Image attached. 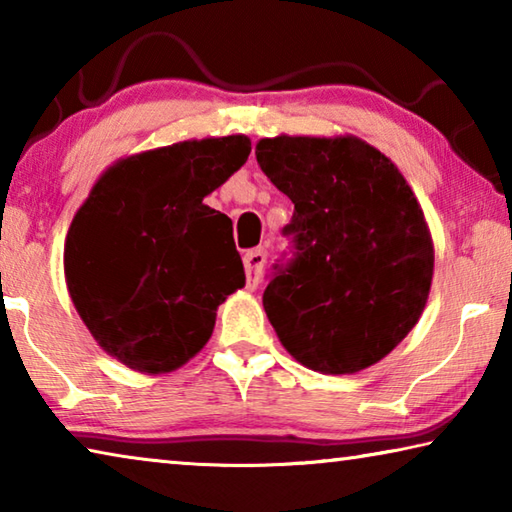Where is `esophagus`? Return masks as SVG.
Here are the masks:
<instances>
[{
  "label": "esophagus",
  "mask_w": 512,
  "mask_h": 512,
  "mask_svg": "<svg viewBox=\"0 0 512 512\" xmlns=\"http://www.w3.org/2000/svg\"><path fill=\"white\" fill-rule=\"evenodd\" d=\"M266 264V250L264 248H253L244 255V268H246V277H248V287L255 289L259 284V277H262Z\"/></svg>",
  "instance_id": "34e87169"
}]
</instances>
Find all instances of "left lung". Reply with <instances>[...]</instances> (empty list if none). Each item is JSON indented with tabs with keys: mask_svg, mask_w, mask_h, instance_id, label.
Returning <instances> with one entry per match:
<instances>
[{
	"mask_svg": "<svg viewBox=\"0 0 512 512\" xmlns=\"http://www.w3.org/2000/svg\"><path fill=\"white\" fill-rule=\"evenodd\" d=\"M255 155L293 203V257L264 309L293 359L352 375L386 357L427 305L433 241L400 169L354 135L264 137Z\"/></svg>",
	"mask_w": 512,
	"mask_h": 512,
	"instance_id": "left-lung-1",
	"label": "left lung"
}]
</instances>
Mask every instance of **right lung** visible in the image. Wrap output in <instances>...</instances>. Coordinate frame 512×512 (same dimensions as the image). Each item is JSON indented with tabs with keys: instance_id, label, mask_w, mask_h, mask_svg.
<instances>
[{
	"instance_id": "1",
	"label": "right lung",
	"mask_w": 512,
	"mask_h": 512,
	"mask_svg": "<svg viewBox=\"0 0 512 512\" xmlns=\"http://www.w3.org/2000/svg\"><path fill=\"white\" fill-rule=\"evenodd\" d=\"M246 135L207 137L112 164L65 239V280L103 350L171 372L210 341L216 307L246 284L232 221L203 203L248 160Z\"/></svg>"
}]
</instances>
